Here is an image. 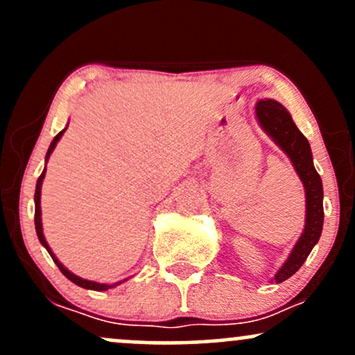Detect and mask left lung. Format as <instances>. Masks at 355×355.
Segmentation results:
<instances>
[{
  "label": "left lung",
  "mask_w": 355,
  "mask_h": 355,
  "mask_svg": "<svg viewBox=\"0 0 355 355\" xmlns=\"http://www.w3.org/2000/svg\"><path fill=\"white\" fill-rule=\"evenodd\" d=\"M255 118L260 128L287 155L305 190L304 230L291 254L272 279V282L280 284L302 267L312 248L319 242L322 225H324V205H322L324 203V189H322L320 175L317 173L315 166H313L309 140L295 126L288 110L275 100H259L255 103Z\"/></svg>",
  "instance_id": "1"
}]
</instances>
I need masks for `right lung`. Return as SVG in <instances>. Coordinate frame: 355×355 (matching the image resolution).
<instances>
[{"label":"right lung","instance_id":"right-lung-1","mask_svg":"<svg viewBox=\"0 0 355 355\" xmlns=\"http://www.w3.org/2000/svg\"><path fill=\"white\" fill-rule=\"evenodd\" d=\"M67 128H68V125L64 126L63 130H61L58 135L53 138V141L50 144V148H48V152H46V157H44V168H43L42 175H40L38 182H36V190H35V229H36V235H38L40 243H42V245L48 250V254L51 255L53 262H55L56 266H58V268L61 270V274L67 277L68 280H71V282L78 285V287L88 288V291L103 292V291H108V288H113V287H116V285L126 282V280H128V279H123V280H120V282H115V284H100V282H93V280L81 279V277L73 274L71 270H68V268L64 267L58 259H56V255L53 254V250L50 248V245H48L46 239H44V234H43V223H42V185H43V178H44V175H46V164H48V160H50V155L53 153V150H55V146L60 141V138L63 137V133L67 132Z\"/></svg>","mask_w":355,"mask_h":355}]
</instances>
